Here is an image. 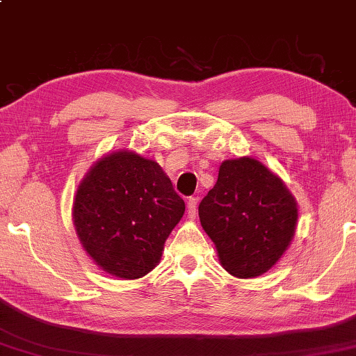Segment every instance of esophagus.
<instances>
[{"label": "esophagus", "mask_w": 356, "mask_h": 356, "mask_svg": "<svg viewBox=\"0 0 356 356\" xmlns=\"http://www.w3.org/2000/svg\"><path fill=\"white\" fill-rule=\"evenodd\" d=\"M186 209H188V218L196 219V216H197V199L190 197L188 204H186Z\"/></svg>", "instance_id": "obj_1"}]
</instances>
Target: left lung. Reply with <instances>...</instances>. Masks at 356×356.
<instances>
[{"mask_svg": "<svg viewBox=\"0 0 356 356\" xmlns=\"http://www.w3.org/2000/svg\"><path fill=\"white\" fill-rule=\"evenodd\" d=\"M199 219L224 269L254 279L279 261L293 240L297 205L282 180L250 157L225 160L199 204Z\"/></svg>", "mask_w": 356, "mask_h": 356, "instance_id": "left-lung-1", "label": "left lung"}]
</instances>
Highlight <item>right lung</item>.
I'll list each match as a JSON object with an SVG mask.
<instances>
[{
  "mask_svg": "<svg viewBox=\"0 0 356 356\" xmlns=\"http://www.w3.org/2000/svg\"><path fill=\"white\" fill-rule=\"evenodd\" d=\"M184 211V199L157 161L122 151L88 171L76 193L73 219L96 264L132 280L156 268Z\"/></svg>",
  "mask_w": 356,
  "mask_h": 356,
  "instance_id": "add662e5",
  "label": "right lung"
}]
</instances>
